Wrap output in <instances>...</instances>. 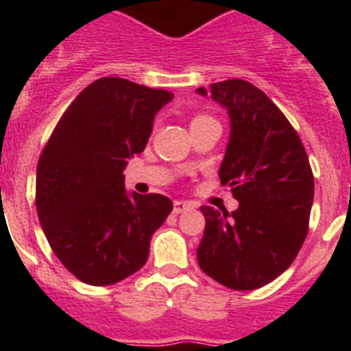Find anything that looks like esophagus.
I'll list each match as a JSON object with an SVG mask.
<instances>
[{
  "instance_id": "34e87169",
  "label": "esophagus",
  "mask_w": 351,
  "mask_h": 351,
  "mask_svg": "<svg viewBox=\"0 0 351 351\" xmlns=\"http://www.w3.org/2000/svg\"><path fill=\"white\" fill-rule=\"evenodd\" d=\"M193 209V204L186 202V200H176L173 202V214H181L186 213V210Z\"/></svg>"
}]
</instances>
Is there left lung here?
<instances>
[{"label":"left lung","instance_id":"left-lung-1","mask_svg":"<svg viewBox=\"0 0 351 351\" xmlns=\"http://www.w3.org/2000/svg\"><path fill=\"white\" fill-rule=\"evenodd\" d=\"M197 93L221 105L230 137L219 181L239 207L232 214L200 207L206 230L198 265L232 290H256L283 274L308 235L315 181L299 135L280 108L241 79Z\"/></svg>","mask_w":351,"mask_h":351}]
</instances>
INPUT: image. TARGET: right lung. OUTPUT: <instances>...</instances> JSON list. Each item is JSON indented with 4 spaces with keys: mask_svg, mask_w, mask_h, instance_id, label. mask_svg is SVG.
I'll return each mask as SVG.
<instances>
[{
    "mask_svg": "<svg viewBox=\"0 0 351 351\" xmlns=\"http://www.w3.org/2000/svg\"><path fill=\"white\" fill-rule=\"evenodd\" d=\"M173 98L119 77L95 80L71 101L36 167V210L54 255L82 283L108 287L142 269L172 210L163 195L125 188L154 116Z\"/></svg>",
    "mask_w": 351,
    "mask_h": 351,
    "instance_id": "add662e5",
    "label": "right lung"
}]
</instances>
